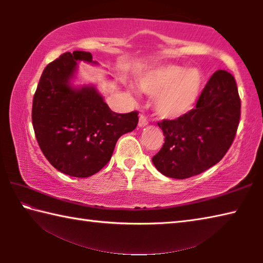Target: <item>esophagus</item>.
Here are the masks:
<instances>
[{"instance_id":"esophagus-1","label":"esophagus","mask_w":263,"mask_h":263,"mask_svg":"<svg viewBox=\"0 0 263 263\" xmlns=\"http://www.w3.org/2000/svg\"><path fill=\"white\" fill-rule=\"evenodd\" d=\"M147 124H148L147 117H146L145 115H140V116H139V124H138V125H139L140 127H142V126L147 125Z\"/></svg>"}]
</instances>
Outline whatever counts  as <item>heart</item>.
I'll return each instance as SVG.
<instances>
[{"label":"heart","mask_w":263,"mask_h":263,"mask_svg":"<svg viewBox=\"0 0 263 263\" xmlns=\"http://www.w3.org/2000/svg\"><path fill=\"white\" fill-rule=\"evenodd\" d=\"M139 89L156 95L155 110L163 118H179L188 114L198 100L202 75L198 69H185L176 65H162L142 75Z\"/></svg>","instance_id":"b5f03b06"}]
</instances>
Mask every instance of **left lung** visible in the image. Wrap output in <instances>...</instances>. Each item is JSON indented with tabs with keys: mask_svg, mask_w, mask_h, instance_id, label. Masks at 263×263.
Returning <instances> with one entry per match:
<instances>
[{
	"mask_svg": "<svg viewBox=\"0 0 263 263\" xmlns=\"http://www.w3.org/2000/svg\"><path fill=\"white\" fill-rule=\"evenodd\" d=\"M237 82L232 74L217 70L209 79L196 108L176 119H163L164 142L152 158L164 176L188 179L215 166L234 140L240 121Z\"/></svg>",
	"mask_w": 263,
	"mask_h": 263,
	"instance_id": "obj_1",
	"label": "left lung"
}]
</instances>
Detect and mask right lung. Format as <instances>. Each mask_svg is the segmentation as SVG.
<instances>
[{"label":"right lung","mask_w":263,"mask_h":263,"mask_svg":"<svg viewBox=\"0 0 263 263\" xmlns=\"http://www.w3.org/2000/svg\"><path fill=\"white\" fill-rule=\"evenodd\" d=\"M77 61L91 53L66 52L48 64L32 102V125L38 145L53 167L66 175L89 177L111 159L116 142L138 124V111H111L95 87L74 89L69 80Z\"/></svg>","instance_id":"1"}]
</instances>
